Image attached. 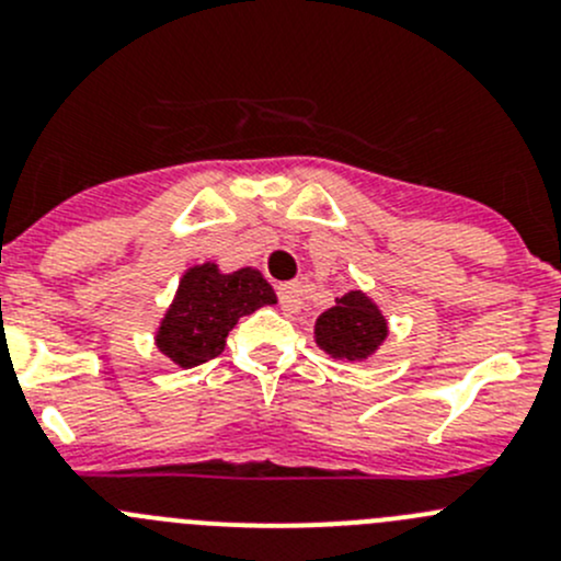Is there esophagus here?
Wrapping results in <instances>:
<instances>
[{"mask_svg":"<svg viewBox=\"0 0 561 561\" xmlns=\"http://www.w3.org/2000/svg\"><path fill=\"white\" fill-rule=\"evenodd\" d=\"M276 290H279V301H282V307H285V312H301V307H304L301 282H285V285H279Z\"/></svg>","mask_w":561,"mask_h":561,"instance_id":"obj_1","label":"esophagus"}]
</instances>
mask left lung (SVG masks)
I'll list each match as a JSON object with an SVG mask.
<instances>
[{
	"instance_id": "obj_1",
	"label": "left lung",
	"mask_w": 561,
	"mask_h": 561,
	"mask_svg": "<svg viewBox=\"0 0 561 561\" xmlns=\"http://www.w3.org/2000/svg\"><path fill=\"white\" fill-rule=\"evenodd\" d=\"M388 339V320L364 290H350L336 298V307L314 322V342L336 360H366Z\"/></svg>"
}]
</instances>
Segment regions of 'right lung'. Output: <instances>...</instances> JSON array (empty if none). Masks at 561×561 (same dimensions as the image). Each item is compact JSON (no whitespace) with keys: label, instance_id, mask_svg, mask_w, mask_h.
<instances>
[{"label":"right lung","instance_id":"right-lung-1","mask_svg":"<svg viewBox=\"0 0 561 561\" xmlns=\"http://www.w3.org/2000/svg\"><path fill=\"white\" fill-rule=\"evenodd\" d=\"M274 304V287L252 265L230 274H222L211 260L190 265L160 320L154 344L173 366L192 369L222 353L225 339L241 317Z\"/></svg>","mask_w":561,"mask_h":561}]
</instances>
